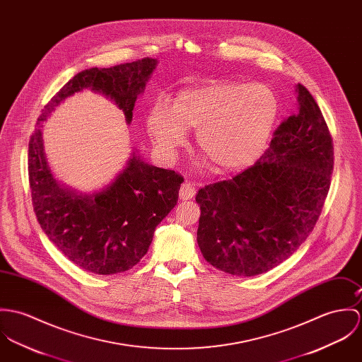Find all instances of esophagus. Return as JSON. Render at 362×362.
I'll list each match as a JSON object with an SVG mask.
<instances>
[{
	"instance_id": "34e87169",
	"label": "esophagus",
	"mask_w": 362,
	"mask_h": 362,
	"mask_svg": "<svg viewBox=\"0 0 362 362\" xmlns=\"http://www.w3.org/2000/svg\"><path fill=\"white\" fill-rule=\"evenodd\" d=\"M196 190H197V185H196L194 182L186 180V182L182 185L180 190H179V197H180V200L186 201L194 199Z\"/></svg>"
}]
</instances>
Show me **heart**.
Masks as SVG:
<instances>
[{
  "label": "heart",
  "instance_id": "obj_1",
  "mask_svg": "<svg viewBox=\"0 0 362 362\" xmlns=\"http://www.w3.org/2000/svg\"><path fill=\"white\" fill-rule=\"evenodd\" d=\"M279 117L275 91L261 83H212L177 93L168 110L154 105L146 119L156 144L172 156L196 130L201 154L221 173L238 172L257 161L268 147Z\"/></svg>",
  "mask_w": 362,
  "mask_h": 362
}]
</instances>
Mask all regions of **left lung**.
<instances>
[{"mask_svg": "<svg viewBox=\"0 0 362 362\" xmlns=\"http://www.w3.org/2000/svg\"><path fill=\"white\" fill-rule=\"evenodd\" d=\"M296 93V115L281 122L264 156L196 196L197 243L219 271H271L307 240L321 215L333 170L332 137L310 91L298 83Z\"/></svg>", "mask_w": 362, "mask_h": 362, "instance_id": "obj_1", "label": "left lung"}]
</instances>
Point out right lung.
Wrapping results in <instances>:
<instances>
[{
    "instance_id": "obj_1",
    "label": "right lung",
    "mask_w": 362,
    "mask_h": 362,
    "mask_svg": "<svg viewBox=\"0 0 362 362\" xmlns=\"http://www.w3.org/2000/svg\"><path fill=\"white\" fill-rule=\"evenodd\" d=\"M157 64L144 58L81 71L44 107L29 141V182L41 229L69 261L93 274L114 275L140 262L156 228L176 205L183 177L133 151L110 185L81 193L54 176L44 150L42 122L68 97L90 88L114 101L130 123L134 103Z\"/></svg>"
}]
</instances>
